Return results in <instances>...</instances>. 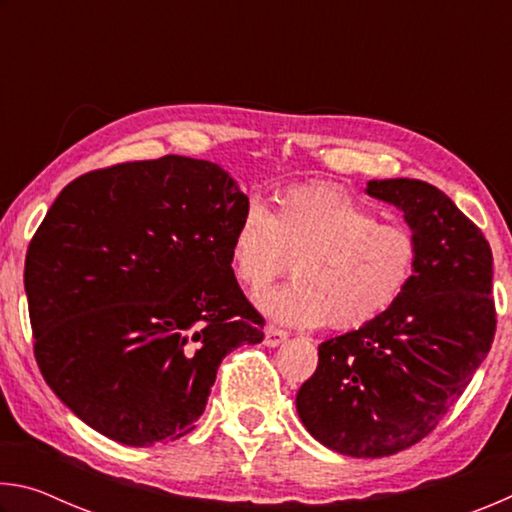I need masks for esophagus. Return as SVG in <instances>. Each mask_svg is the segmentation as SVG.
<instances>
[{
    "mask_svg": "<svg viewBox=\"0 0 512 512\" xmlns=\"http://www.w3.org/2000/svg\"><path fill=\"white\" fill-rule=\"evenodd\" d=\"M287 332H284V329H280V327H275V325H268L266 329H264V345H268V348H277V345H282L284 341H287Z\"/></svg>",
    "mask_w": 512,
    "mask_h": 512,
    "instance_id": "1",
    "label": "esophagus"
}]
</instances>
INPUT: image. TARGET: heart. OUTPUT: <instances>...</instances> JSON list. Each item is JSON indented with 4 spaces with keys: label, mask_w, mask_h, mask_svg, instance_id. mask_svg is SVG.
Listing matches in <instances>:
<instances>
[{
    "label": "heart",
    "mask_w": 512,
    "mask_h": 512,
    "mask_svg": "<svg viewBox=\"0 0 512 512\" xmlns=\"http://www.w3.org/2000/svg\"><path fill=\"white\" fill-rule=\"evenodd\" d=\"M296 259V282L259 298L282 325L359 329L391 311L418 266V241L332 185H300L273 210L250 203L230 237V273L262 291Z\"/></svg>",
    "instance_id": "1"
}]
</instances>
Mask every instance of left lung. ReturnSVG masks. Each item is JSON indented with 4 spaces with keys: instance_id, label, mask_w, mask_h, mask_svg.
Listing matches in <instances>:
<instances>
[{
    "instance_id": "obj_1",
    "label": "left lung",
    "mask_w": 512,
    "mask_h": 512,
    "mask_svg": "<svg viewBox=\"0 0 512 512\" xmlns=\"http://www.w3.org/2000/svg\"><path fill=\"white\" fill-rule=\"evenodd\" d=\"M415 241L409 289L384 316L318 345V366L296 395L305 429L334 452L379 458L436 429L490 352L497 329L492 250L438 187L370 180Z\"/></svg>"
}]
</instances>
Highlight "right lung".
Instances as JSON below:
<instances>
[{"label": "right lung", "mask_w": 512, "mask_h": 512, "mask_svg": "<svg viewBox=\"0 0 512 512\" xmlns=\"http://www.w3.org/2000/svg\"><path fill=\"white\" fill-rule=\"evenodd\" d=\"M248 196L207 160L164 155L85 173L24 262L33 352L60 402L117 443L194 429L223 357L264 339L230 273Z\"/></svg>", "instance_id": "obj_1"}]
</instances>
